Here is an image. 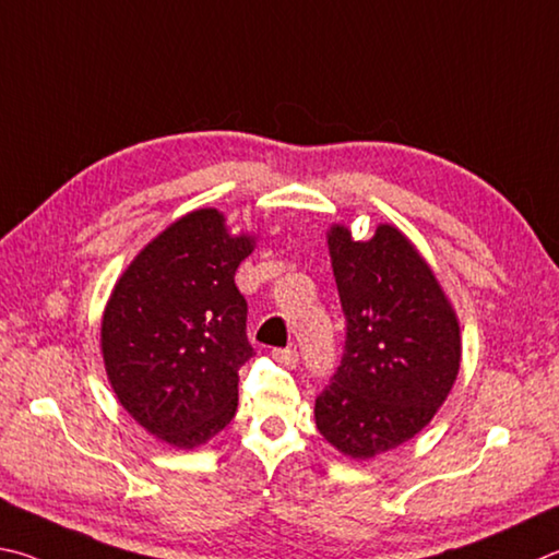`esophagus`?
I'll list each match as a JSON object with an SVG mask.
<instances>
[{
    "mask_svg": "<svg viewBox=\"0 0 559 559\" xmlns=\"http://www.w3.org/2000/svg\"><path fill=\"white\" fill-rule=\"evenodd\" d=\"M272 358L277 360V364L285 366V368H295L297 360H299L297 350H292V348H277V350H272Z\"/></svg>",
    "mask_w": 559,
    "mask_h": 559,
    "instance_id": "1",
    "label": "esophagus"
}]
</instances>
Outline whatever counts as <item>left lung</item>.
<instances>
[{
	"mask_svg": "<svg viewBox=\"0 0 559 559\" xmlns=\"http://www.w3.org/2000/svg\"><path fill=\"white\" fill-rule=\"evenodd\" d=\"M326 242L346 350L317 397V429L336 452L368 462L432 423L462 366V329L435 270L395 225L354 240L334 223Z\"/></svg>",
	"mask_w": 559,
	"mask_h": 559,
	"instance_id": "8db88e82",
	"label": "left lung"
}]
</instances>
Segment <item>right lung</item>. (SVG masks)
Instances as JSON below:
<instances>
[{
	"instance_id": "add662e5",
	"label": "right lung",
	"mask_w": 559,
	"mask_h": 559,
	"mask_svg": "<svg viewBox=\"0 0 559 559\" xmlns=\"http://www.w3.org/2000/svg\"><path fill=\"white\" fill-rule=\"evenodd\" d=\"M254 250L218 209H195L136 252L100 326L105 373L136 425L176 449L209 442L238 409L252 358L235 270Z\"/></svg>"
}]
</instances>
